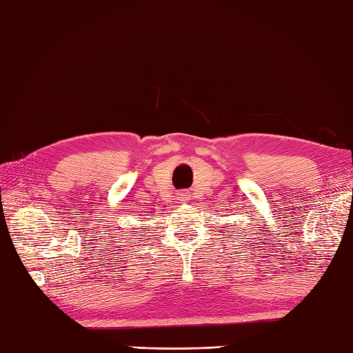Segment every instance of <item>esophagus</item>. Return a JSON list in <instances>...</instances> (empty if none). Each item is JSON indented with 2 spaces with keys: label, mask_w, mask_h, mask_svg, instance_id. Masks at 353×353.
Returning <instances> with one entry per match:
<instances>
[{
  "label": "esophagus",
  "mask_w": 353,
  "mask_h": 353,
  "mask_svg": "<svg viewBox=\"0 0 353 353\" xmlns=\"http://www.w3.org/2000/svg\"><path fill=\"white\" fill-rule=\"evenodd\" d=\"M185 196H188V194H179V198H181V199H184Z\"/></svg>",
  "instance_id": "34e87169"
}]
</instances>
